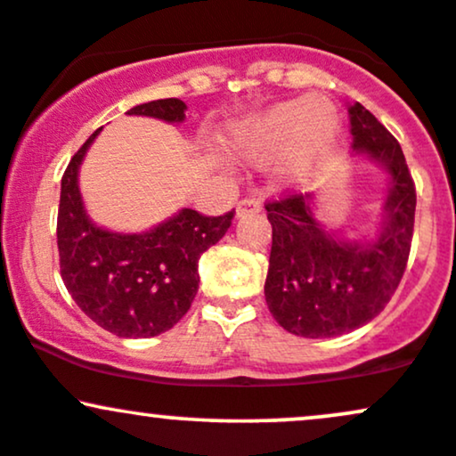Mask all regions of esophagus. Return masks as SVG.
Returning <instances> with one entry per match:
<instances>
[{
  "label": "esophagus",
  "instance_id": "1",
  "mask_svg": "<svg viewBox=\"0 0 456 456\" xmlns=\"http://www.w3.org/2000/svg\"><path fill=\"white\" fill-rule=\"evenodd\" d=\"M261 210V201L257 197H244L242 201L238 203V208H235V214L238 216H246V214H255Z\"/></svg>",
  "mask_w": 456,
  "mask_h": 456
}]
</instances>
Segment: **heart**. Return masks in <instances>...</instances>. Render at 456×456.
I'll list each match as a JSON object with an SVG mask.
<instances>
[{
	"mask_svg": "<svg viewBox=\"0 0 456 456\" xmlns=\"http://www.w3.org/2000/svg\"><path fill=\"white\" fill-rule=\"evenodd\" d=\"M338 139V113L323 96L281 102L238 124L229 145L246 160L264 162L279 154L281 180L300 182L317 171Z\"/></svg>",
	"mask_w": 456,
	"mask_h": 456,
	"instance_id": "1",
	"label": "heart"
}]
</instances>
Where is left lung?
<instances>
[{
    "label": "left lung",
    "mask_w": 456,
    "mask_h": 456,
    "mask_svg": "<svg viewBox=\"0 0 456 456\" xmlns=\"http://www.w3.org/2000/svg\"><path fill=\"white\" fill-rule=\"evenodd\" d=\"M354 150L366 151L392 177L386 227L375 242H341L313 218L302 192L265 201L272 250L265 302L287 332L326 338L352 332L384 311L407 268L416 216V184L399 141L369 109L349 107Z\"/></svg>",
    "instance_id": "8db88e82"
}]
</instances>
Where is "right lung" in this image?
<instances>
[{
    "mask_svg": "<svg viewBox=\"0 0 456 456\" xmlns=\"http://www.w3.org/2000/svg\"><path fill=\"white\" fill-rule=\"evenodd\" d=\"M186 104L162 98L128 115H150L182 122ZM92 134L68 162L61 175L57 210L60 272L72 300L92 322L124 338L159 337L186 315L199 289V257L232 227L233 214L206 216L182 210L148 233H111L86 216L77 174Z\"/></svg>",
    "mask_w": 456,
    "mask_h": 456,
    "instance_id": "add662e5",
    "label": "right lung"
}]
</instances>
